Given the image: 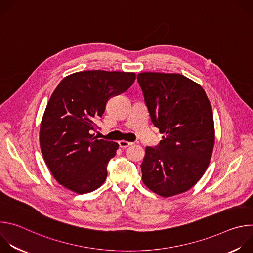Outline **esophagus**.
<instances>
[{
  "mask_svg": "<svg viewBox=\"0 0 253 253\" xmlns=\"http://www.w3.org/2000/svg\"><path fill=\"white\" fill-rule=\"evenodd\" d=\"M118 144H119V146L121 147V148H127V147H129L130 145H132V142H128V141H125V140H120L119 142H118Z\"/></svg>",
  "mask_w": 253,
  "mask_h": 253,
  "instance_id": "1",
  "label": "esophagus"
}]
</instances>
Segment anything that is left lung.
I'll return each instance as SVG.
<instances>
[{
  "label": "left lung",
  "instance_id": "left-lung-1",
  "mask_svg": "<svg viewBox=\"0 0 253 253\" xmlns=\"http://www.w3.org/2000/svg\"><path fill=\"white\" fill-rule=\"evenodd\" d=\"M151 121L162 140L146 147L142 181L163 197L193 187L207 169L215 140L212 107L202 87L174 73L137 75Z\"/></svg>",
  "mask_w": 253,
  "mask_h": 253
}]
</instances>
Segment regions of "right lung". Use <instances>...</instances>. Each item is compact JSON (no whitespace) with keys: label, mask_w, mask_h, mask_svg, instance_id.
Instances as JSON below:
<instances>
[{"label":"right lung","mask_w":253,"mask_h":253,"mask_svg":"<svg viewBox=\"0 0 253 253\" xmlns=\"http://www.w3.org/2000/svg\"><path fill=\"white\" fill-rule=\"evenodd\" d=\"M135 73L82 71L66 76L53 92L40 126V147L52 175L79 194L99 188L118 143L98 139L96 122L109 98L124 93Z\"/></svg>","instance_id":"add662e5"}]
</instances>
